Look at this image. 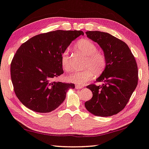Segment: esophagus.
I'll return each instance as SVG.
<instances>
[{"label": "esophagus", "mask_w": 149, "mask_h": 149, "mask_svg": "<svg viewBox=\"0 0 149 149\" xmlns=\"http://www.w3.org/2000/svg\"><path fill=\"white\" fill-rule=\"evenodd\" d=\"M83 88V86L82 85H75V88H76L77 90H79V89H81Z\"/></svg>", "instance_id": "34e87169"}]
</instances>
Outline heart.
I'll return each mask as SVG.
<instances>
[{"label":"heart","instance_id":"obj_1","mask_svg":"<svg viewBox=\"0 0 149 149\" xmlns=\"http://www.w3.org/2000/svg\"><path fill=\"white\" fill-rule=\"evenodd\" d=\"M75 47L86 57L84 61L83 71L73 72L66 77L69 82L77 84H84L92 78L99 76L103 74L107 66V59L103 54L97 52V47L91 40L84 39L77 42ZM61 66L64 70L68 72L71 69L70 61L69 49H66L63 52L61 57Z\"/></svg>","mask_w":149,"mask_h":149}]
</instances>
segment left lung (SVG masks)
Wrapping results in <instances>:
<instances>
[{"instance_id": "8db88e82", "label": "left lung", "mask_w": 149, "mask_h": 149, "mask_svg": "<svg viewBox=\"0 0 149 149\" xmlns=\"http://www.w3.org/2000/svg\"><path fill=\"white\" fill-rule=\"evenodd\" d=\"M87 37L97 42L107 59V66L96 81L102 85L90 84V100L84 103L86 110L94 116L108 117L123 110L138 84L137 63L125 42L105 32L88 31Z\"/></svg>"}]
</instances>
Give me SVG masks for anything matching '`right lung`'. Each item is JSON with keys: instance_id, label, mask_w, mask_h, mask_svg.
<instances>
[{"instance_id": "add662e5", "label": "right lung", "mask_w": 149, "mask_h": 149, "mask_svg": "<svg viewBox=\"0 0 149 149\" xmlns=\"http://www.w3.org/2000/svg\"><path fill=\"white\" fill-rule=\"evenodd\" d=\"M82 31L56 30L31 37L17 49L11 63L14 91L28 109L40 113L56 109L72 83L54 81L63 74L61 57Z\"/></svg>"}]
</instances>
